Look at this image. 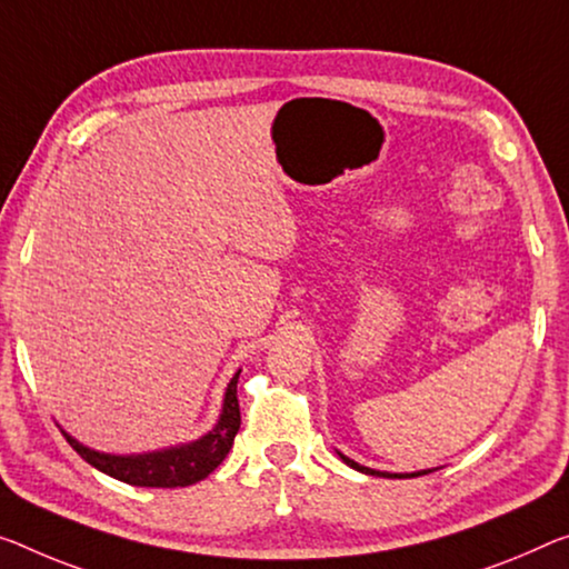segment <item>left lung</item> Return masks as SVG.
<instances>
[{"mask_svg": "<svg viewBox=\"0 0 569 569\" xmlns=\"http://www.w3.org/2000/svg\"><path fill=\"white\" fill-rule=\"evenodd\" d=\"M343 458V462L346 466H351V468H356V470H361V473H369V476H387V478H415V476H425V473H430V470H422V473H409V476H391V473H381V470H371V468H363V466H358V462H353V460H348L346 456H340Z\"/></svg>", "mask_w": 569, "mask_h": 569, "instance_id": "8db88e82", "label": "left lung"}]
</instances>
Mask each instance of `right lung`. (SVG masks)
Segmentation results:
<instances>
[{
	"label": "right lung",
	"mask_w": 569,
	"mask_h": 569,
	"mask_svg": "<svg viewBox=\"0 0 569 569\" xmlns=\"http://www.w3.org/2000/svg\"><path fill=\"white\" fill-rule=\"evenodd\" d=\"M236 381L239 373L233 376L229 389H226L223 415L218 419L216 430L208 432L200 440L182 445V448L150 452V456H103L78 445L76 440L66 435L71 448L81 456L89 466H93L101 473H107L117 480H124L129 486H144V488H182L193 486L203 480L221 466L223 458L229 456L233 437L241 427V409L239 397H236Z\"/></svg>",
	"instance_id": "add662e5"
}]
</instances>
